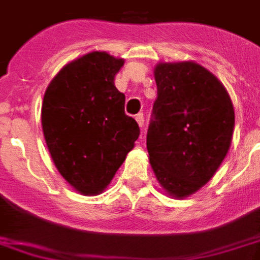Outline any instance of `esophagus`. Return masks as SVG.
Masks as SVG:
<instances>
[{"label":"esophagus","instance_id":"1","mask_svg":"<svg viewBox=\"0 0 260 260\" xmlns=\"http://www.w3.org/2000/svg\"><path fill=\"white\" fill-rule=\"evenodd\" d=\"M136 122H138V125H139V128L141 129H143V124H145V117H143V114H138L135 117Z\"/></svg>","mask_w":260,"mask_h":260}]
</instances>
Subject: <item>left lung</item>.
<instances>
[{"label":"left lung","mask_w":260,"mask_h":260,"mask_svg":"<svg viewBox=\"0 0 260 260\" xmlns=\"http://www.w3.org/2000/svg\"><path fill=\"white\" fill-rule=\"evenodd\" d=\"M157 95L146 146L165 193L181 200L211 180L230 150L235 125L224 84L197 61L157 63Z\"/></svg>","instance_id":"1"}]
</instances>
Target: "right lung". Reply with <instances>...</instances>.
Instances as JSON below:
<instances>
[{"label":"right lung","instance_id":"add662e5","mask_svg":"<svg viewBox=\"0 0 260 260\" xmlns=\"http://www.w3.org/2000/svg\"><path fill=\"white\" fill-rule=\"evenodd\" d=\"M125 60L94 50L67 63L49 83L42 101V131L54 166L83 196L111 183L135 146L139 126L124 111L114 84Z\"/></svg>","mask_w":260,"mask_h":260}]
</instances>
